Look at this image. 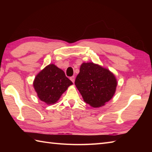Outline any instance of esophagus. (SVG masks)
<instances>
[{
  "instance_id": "34e87169",
  "label": "esophagus",
  "mask_w": 152,
  "mask_h": 152,
  "mask_svg": "<svg viewBox=\"0 0 152 152\" xmlns=\"http://www.w3.org/2000/svg\"><path fill=\"white\" fill-rule=\"evenodd\" d=\"M70 80L72 81L73 83H74V76H72L70 78Z\"/></svg>"
}]
</instances>
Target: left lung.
I'll use <instances>...</instances> for the list:
<instances>
[{"instance_id": "obj_1", "label": "left lung", "mask_w": 152, "mask_h": 152, "mask_svg": "<svg viewBox=\"0 0 152 152\" xmlns=\"http://www.w3.org/2000/svg\"><path fill=\"white\" fill-rule=\"evenodd\" d=\"M117 84L114 74L93 63H82L75 80L83 101L94 108L104 105L112 98Z\"/></svg>"}]
</instances>
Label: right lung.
Returning <instances> with one entry per match:
<instances>
[{"mask_svg":"<svg viewBox=\"0 0 152 152\" xmlns=\"http://www.w3.org/2000/svg\"><path fill=\"white\" fill-rule=\"evenodd\" d=\"M72 84L64 71L53 64H50L41 70L33 82L38 98L47 104L56 103Z\"/></svg>","mask_w":152,"mask_h":152,"instance_id":"obj_1","label":"right lung"}]
</instances>
